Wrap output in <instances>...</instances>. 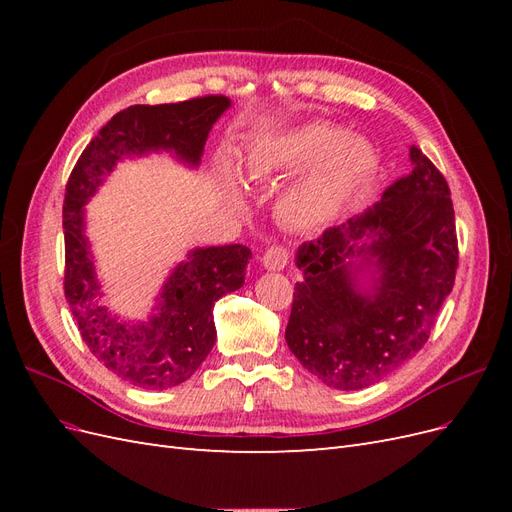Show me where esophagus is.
I'll list each match as a JSON object with an SVG mask.
<instances>
[{"label":"esophagus","mask_w":512,"mask_h":512,"mask_svg":"<svg viewBox=\"0 0 512 512\" xmlns=\"http://www.w3.org/2000/svg\"><path fill=\"white\" fill-rule=\"evenodd\" d=\"M290 262V250L284 245H271L269 250L262 254V265L271 271H282Z\"/></svg>","instance_id":"esophagus-1"}]
</instances>
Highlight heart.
Instances as JSON below:
<instances>
[{"instance_id":"1","label":"heart","mask_w":512,"mask_h":512,"mask_svg":"<svg viewBox=\"0 0 512 512\" xmlns=\"http://www.w3.org/2000/svg\"><path fill=\"white\" fill-rule=\"evenodd\" d=\"M378 153L361 136H346L333 123H309L252 158V177L297 175L309 170L280 200V215L294 228L329 222L376 173Z\"/></svg>"}]
</instances>
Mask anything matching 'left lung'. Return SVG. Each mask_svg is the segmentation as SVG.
<instances>
[{
    "label": "left lung",
    "instance_id": "left-lung-1",
    "mask_svg": "<svg viewBox=\"0 0 512 512\" xmlns=\"http://www.w3.org/2000/svg\"><path fill=\"white\" fill-rule=\"evenodd\" d=\"M410 160L412 173L393 181L374 209L299 247L303 282L292 292L286 342L333 389H365L412 359L455 286L451 190L421 149L412 147ZM363 236L370 241L359 246ZM354 253L375 260L374 293L355 290L345 262Z\"/></svg>",
    "mask_w": 512,
    "mask_h": 512
}]
</instances>
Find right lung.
Masks as SVG:
<instances>
[{"label": "right lung", "mask_w": 512, "mask_h": 512, "mask_svg": "<svg viewBox=\"0 0 512 512\" xmlns=\"http://www.w3.org/2000/svg\"><path fill=\"white\" fill-rule=\"evenodd\" d=\"M230 106L226 96L123 108L91 138L76 160L64 198V292L89 352L119 378L162 391L188 380L215 344L213 307L245 282L250 247H205L168 277L158 312L143 324L113 318L100 303V286L83 235V205L123 156L166 149L198 164L209 130Z\"/></svg>", "instance_id": "obj_1"}]
</instances>
